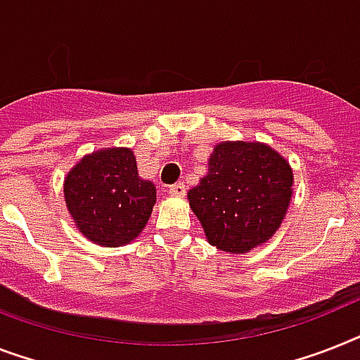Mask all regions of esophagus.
I'll return each instance as SVG.
<instances>
[{
	"mask_svg": "<svg viewBox=\"0 0 360 360\" xmlns=\"http://www.w3.org/2000/svg\"><path fill=\"white\" fill-rule=\"evenodd\" d=\"M185 192H186V188L183 183H175V185H172L170 188H168V194L177 195V198H183V195H185Z\"/></svg>",
	"mask_w": 360,
	"mask_h": 360,
	"instance_id": "1",
	"label": "esophagus"
}]
</instances>
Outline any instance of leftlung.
Masks as SVG:
<instances>
[{
    "mask_svg": "<svg viewBox=\"0 0 360 360\" xmlns=\"http://www.w3.org/2000/svg\"><path fill=\"white\" fill-rule=\"evenodd\" d=\"M290 165L261 142H220L209 172L188 190L207 240L227 253H250L274 236L292 198Z\"/></svg>",
    "mask_w": 360,
    "mask_h": 360,
    "instance_id": "8db88e82",
    "label": "left lung"
}]
</instances>
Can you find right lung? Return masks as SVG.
<instances>
[{
	"label": "right lung",
	"mask_w": 360,
	"mask_h": 360,
	"mask_svg": "<svg viewBox=\"0 0 360 360\" xmlns=\"http://www.w3.org/2000/svg\"><path fill=\"white\" fill-rule=\"evenodd\" d=\"M64 200L77 229L98 246L129 244L142 233L157 201L129 148L84 155L64 179Z\"/></svg>",
	"instance_id": "obj_1"
}]
</instances>
